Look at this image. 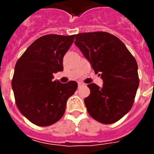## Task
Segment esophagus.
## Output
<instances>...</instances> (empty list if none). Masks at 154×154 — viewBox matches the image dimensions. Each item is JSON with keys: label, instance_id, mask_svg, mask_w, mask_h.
Wrapping results in <instances>:
<instances>
[{"label": "esophagus", "instance_id": "34e87169", "mask_svg": "<svg viewBox=\"0 0 154 154\" xmlns=\"http://www.w3.org/2000/svg\"><path fill=\"white\" fill-rule=\"evenodd\" d=\"M82 85H83V84H82V83H81V82H79V84H78V86H79V88H80V87H81Z\"/></svg>", "mask_w": 154, "mask_h": 154}]
</instances>
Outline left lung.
Listing matches in <instances>:
<instances>
[{
	"mask_svg": "<svg viewBox=\"0 0 154 154\" xmlns=\"http://www.w3.org/2000/svg\"><path fill=\"white\" fill-rule=\"evenodd\" d=\"M75 45L103 80V88L87 85L90 89L84 99L87 111L103 124L117 122L131 109L140 83L135 58L122 41L105 31L78 34Z\"/></svg>",
	"mask_w": 154,
	"mask_h": 154,
	"instance_id": "left-lung-1",
	"label": "left lung"
}]
</instances>
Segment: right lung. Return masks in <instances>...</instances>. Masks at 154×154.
Here are the masks:
<instances>
[{"instance_id":"right-lung-1","label":"right lung","mask_w":154,"mask_h":154,"mask_svg":"<svg viewBox=\"0 0 154 154\" xmlns=\"http://www.w3.org/2000/svg\"><path fill=\"white\" fill-rule=\"evenodd\" d=\"M70 36L46 35L29 46L17 61L11 81L16 106L30 122L48 126L63 116L67 100L77 89L76 82L53 81L63 70V57L73 43Z\"/></svg>"}]
</instances>
